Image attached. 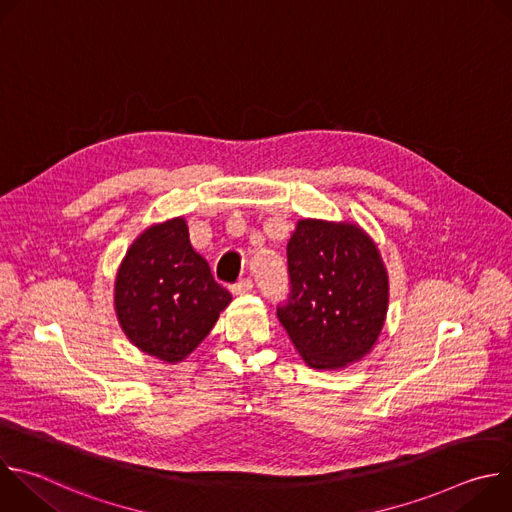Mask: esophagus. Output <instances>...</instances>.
Listing matches in <instances>:
<instances>
[{
  "label": "esophagus",
  "instance_id": "34e87169",
  "mask_svg": "<svg viewBox=\"0 0 512 512\" xmlns=\"http://www.w3.org/2000/svg\"><path fill=\"white\" fill-rule=\"evenodd\" d=\"M251 289H253V281H251L249 277H243V279H239V281L235 283L233 294H235V296H243V294H249Z\"/></svg>",
  "mask_w": 512,
  "mask_h": 512
}]
</instances>
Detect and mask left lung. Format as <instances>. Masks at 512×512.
<instances>
[{
	"mask_svg": "<svg viewBox=\"0 0 512 512\" xmlns=\"http://www.w3.org/2000/svg\"><path fill=\"white\" fill-rule=\"evenodd\" d=\"M291 294L277 318L312 369L338 371L367 356L385 326L389 273L358 223L302 218L287 243Z\"/></svg>",
	"mask_w": 512,
	"mask_h": 512,
	"instance_id": "1",
	"label": "left lung"
}]
</instances>
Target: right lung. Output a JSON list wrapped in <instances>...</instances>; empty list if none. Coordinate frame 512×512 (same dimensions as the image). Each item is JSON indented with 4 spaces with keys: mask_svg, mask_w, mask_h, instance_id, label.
<instances>
[{
    "mask_svg": "<svg viewBox=\"0 0 512 512\" xmlns=\"http://www.w3.org/2000/svg\"><path fill=\"white\" fill-rule=\"evenodd\" d=\"M231 294L188 239L184 216L145 229L115 277L113 306L127 340L162 362H182L212 330Z\"/></svg>",
    "mask_w": 512,
    "mask_h": 512,
    "instance_id": "add662e5",
    "label": "right lung"
}]
</instances>
